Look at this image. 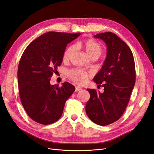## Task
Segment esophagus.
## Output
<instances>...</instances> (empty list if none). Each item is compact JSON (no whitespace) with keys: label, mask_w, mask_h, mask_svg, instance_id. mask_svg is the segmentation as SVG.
I'll return each instance as SVG.
<instances>
[{"label":"esophagus","mask_w":154,"mask_h":154,"mask_svg":"<svg viewBox=\"0 0 154 154\" xmlns=\"http://www.w3.org/2000/svg\"><path fill=\"white\" fill-rule=\"evenodd\" d=\"M81 90H82V88H81L80 87L76 86V87H75V91H76V92H78V91H81Z\"/></svg>","instance_id":"obj_1"}]
</instances>
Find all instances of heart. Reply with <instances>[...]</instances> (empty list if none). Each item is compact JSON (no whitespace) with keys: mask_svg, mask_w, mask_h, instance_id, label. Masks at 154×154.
<instances>
[{"mask_svg":"<svg viewBox=\"0 0 154 154\" xmlns=\"http://www.w3.org/2000/svg\"><path fill=\"white\" fill-rule=\"evenodd\" d=\"M82 46L90 57H97L100 55L102 52V47L96 41L92 39H87L82 41L81 43ZM75 49L73 45L69 46L63 53V58L64 60H68L71 57L72 53ZM89 74L85 71L79 69H72L67 71V76L72 81L78 84L84 83L87 81Z\"/></svg>","mask_w":154,"mask_h":154,"instance_id":"b5f03b06","label":"heart"}]
</instances>
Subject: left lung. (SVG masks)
<instances>
[{
    "label": "left lung",
    "instance_id": "obj_1",
    "mask_svg": "<svg viewBox=\"0 0 154 154\" xmlns=\"http://www.w3.org/2000/svg\"><path fill=\"white\" fill-rule=\"evenodd\" d=\"M94 38L107 46L103 65L93 79L97 86L104 87V92L88 88L91 97L85 110L93 122L107 125L118 120L128 106L135 85V63L129 47L114 33H100Z\"/></svg>",
    "mask_w": 154,
    "mask_h": 154
}]
</instances>
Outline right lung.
Returning <instances> with one entry per match:
<instances>
[{"instance_id": "1", "label": "right lung", "mask_w": 154, "mask_h": 154, "mask_svg": "<svg viewBox=\"0 0 154 154\" xmlns=\"http://www.w3.org/2000/svg\"><path fill=\"white\" fill-rule=\"evenodd\" d=\"M80 34L48 32L31 42L22 54L18 69L20 97L26 113L36 122H55L75 92L71 83L51 85L50 79L61 65L67 45Z\"/></svg>"}]
</instances>
